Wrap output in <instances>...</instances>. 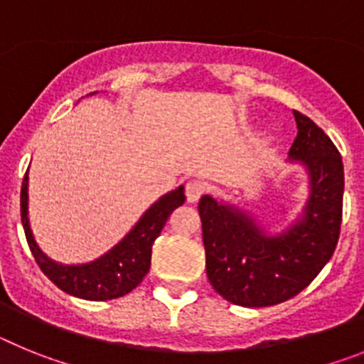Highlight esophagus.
I'll list each match as a JSON object with an SVG mask.
<instances>
[{"instance_id":"obj_1","label":"esophagus","mask_w":364,"mask_h":364,"mask_svg":"<svg viewBox=\"0 0 364 364\" xmlns=\"http://www.w3.org/2000/svg\"><path fill=\"white\" fill-rule=\"evenodd\" d=\"M202 195H204V186H202L200 182L191 180V182L186 184V197H188V202H191V204L193 202H198Z\"/></svg>"}]
</instances>
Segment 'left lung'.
Masks as SVG:
<instances>
[{
	"label": "left lung",
	"mask_w": 364,
	"mask_h": 364,
	"mask_svg": "<svg viewBox=\"0 0 364 364\" xmlns=\"http://www.w3.org/2000/svg\"><path fill=\"white\" fill-rule=\"evenodd\" d=\"M288 162L304 167L308 198L290 226L268 233L247 210L204 195L198 202L205 273L217 294L247 308L295 297L332 259L343 218V160L321 127L294 111Z\"/></svg>",
	"instance_id": "1"
}]
</instances>
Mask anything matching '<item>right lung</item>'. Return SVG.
Wrapping results in <instances>:
<instances>
[{"label": "right lung", "instance_id": "right-lung-1", "mask_svg": "<svg viewBox=\"0 0 364 364\" xmlns=\"http://www.w3.org/2000/svg\"><path fill=\"white\" fill-rule=\"evenodd\" d=\"M184 186L175 191L166 193L164 197L151 205L131 228L124 239L112 246L107 253L85 264H62L45 255L34 240L28 224V171L21 186V224L28 247L36 259L41 272L63 290L74 297L87 301H109L134 290L146 277L151 266V250L166 226L167 218L178 205L184 204Z\"/></svg>", "mask_w": 364, "mask_h": 364}]
</instances>
